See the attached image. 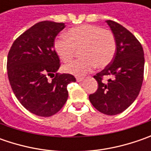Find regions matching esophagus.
Returning a JSON list of instances; mask_svg holds the SVG:
<instances>
[{
    "mask_svg": "<svg viewBox=\"0 0 151 151\" xmlns=\"http://www.w3.org/2000/svg\"><path fill=\"white\" fill-rule=\"evenodd\" d=\"M83 77H80V76H78V77H76V81H78V82H80V81H83Z\"/></svg>",
    "mask_w": 151,
    "mask_h": 151,
    "instance_id": "esophagus-1",
    "label": "esophagus"
}]
</instances>
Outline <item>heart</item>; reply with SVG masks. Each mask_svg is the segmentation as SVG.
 Here are the masks:
<instances>
[{"label":"heart","instance_id":"b5f03b06","mask_svg":"<svg viewBox=\"0 0 151 151\" xmlns=\"http://www.w3.org/2000/svg\"><path fill=\"white\" fill-rule=\"evenodd\" d=\"M66 38H59L54 43L56 55L65 63L72 60L80 50L81 59L64 66V70L75 76H84L96 65L103 68L113 60L116 41L110 30L101 27L85 24L68 30Z\"/></svg>","mask_w":151,"mask_h":151}]
</instances>
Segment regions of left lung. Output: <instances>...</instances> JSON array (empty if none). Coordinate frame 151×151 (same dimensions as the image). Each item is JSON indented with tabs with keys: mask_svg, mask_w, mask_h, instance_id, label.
Listing matches in <instances>:
<instances>
[{
	"mask_svg": "<svg viewBox=\"0 0 151 151\" xmlns=\"http://www.w3.org/2000/svg\"><path fill=\"white\" fill-rule=\"evenodd\" d=\"M116 41V52L111 63L94 76L97 90L89 96L93 107L101 113H123L139 95L144 79L145 57L142 45L124 27L106 21ZM109 77L107 82H102Z\"/></svg>",
	"mask_w": 151,
	"mask_h": 151,
	"instance_id": "8db88e82",
	"label": "left lung"
}]
</instances>
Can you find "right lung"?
<instances>
[{
  "mask_svg": "<svg viewBox=\"0 0 151 151\" xmlns=\"http://www.w3.org/2000/svg\"><path fill=\"white\" fill-rule=\"evenodd\" d=\"M65 23L43 21L21 34L7 56V76L15 96L35 115L50 117L60 110L68 98L67 86L75 82L70 74L57 73L60 67L54 50ZM54 75L51 81L48 76Z\"/></svg>",
  "mask_w": 151,
  "mask_h": 151,
  "instance_id": "obj_1",
  "label": "right lung"
}]
</instances>
